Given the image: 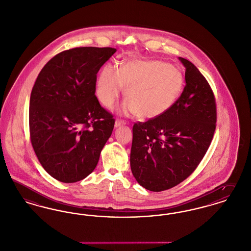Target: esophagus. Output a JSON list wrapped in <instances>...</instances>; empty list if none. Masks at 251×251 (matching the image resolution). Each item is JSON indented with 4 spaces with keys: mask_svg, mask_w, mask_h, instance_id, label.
<instances>
[{
    "mask_svg": "<svg viewBox=\"0 0 251 251\" xmlns=\"http://www.w3.org/2000/svg\"><path fill=\"white\" fill-rule=\"evenodd\" d=\"M126 123L125 121L117 119L115 121V127H118V126H124V125H126Z\"/></svg>",
    "mask_w": 251,
    "mask_h": 251,
    "instance_id": "esophagus-1",
    "label": "esophagus"
}]
</instances>
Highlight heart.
<instances>
[{"label":"heart","mask_w":251,"mask_h":251,"mask_svg":"<svg viewBox=\"0 0 251 251\" xmlns=\"http://www.w3.org/2000/svg\"><path fill=\"white\" fill-rule=\"evenodd\" d=\"M184 76L176 67L160 61L132 58L118 70L106 65L97 81L99 101L111 107L126 88L125 109L140 118L153 119L164 114L183 90Z\"/></svg>","instance_id":"b5f03b06"}]
</instances>
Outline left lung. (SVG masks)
<instances>
[{
  "label": "left lung",
  "mask_w": 251,
  "mask_h": 251,
  "mask_svg": "<svg viewBox=\"0 0 251 251\" xmlns=\"http://www.w3.org/2000/svg\"><path fill=\"white\" fill-rule=\"evenodd\" d=\"M184 90L161 116L135 123L130 166L138 183L152 192L171 189L197 169L216 127V103L210 84L192 62Z\"/></svg>",
  "instance_id": "8db88e82"
}]
</instances>
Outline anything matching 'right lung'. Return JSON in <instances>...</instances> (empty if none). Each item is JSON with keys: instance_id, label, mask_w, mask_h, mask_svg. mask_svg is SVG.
<instances>
[{"instance_id": "obj_1", "label": "right lung", "mask_w": 251, "mask_h": 251, "mask_svg": "<svg viewBox=\"0 0 251 251\" xmlns=\"http://www.w3.org/2000/svg\"><path fill=\"white\" fill-rule=\"evenodd\" d=\"M116 52L77 47L57 53L40 71L30 96L29 129L40 164L64 183L95 169L115 120L95 96L97 73Z\"/></svg>"}]
</instances>
